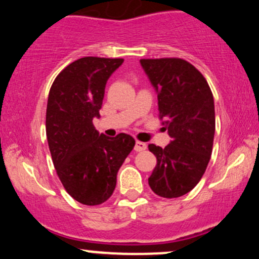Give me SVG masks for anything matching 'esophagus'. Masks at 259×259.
<instances>
[{
    "mask_svg": "<svg viewBox=\"0 0 259 259\" xmlns=\"http://www.w3.org/2000/svg\"><path fill=\"white\" fill-rule=\"evenodd\" d=\"M145 149H147V144H145V143L139 142V141L136 142V145H135L136 151H144Z\"/></svg>",
    "mask_w": 259,
    "mask_h": 259,
    "instance_id": "34e87169",
    "label": "esophagus"
}]
</instances>
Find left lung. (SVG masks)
Returning <instances> with one entry per match:
<instances>
[{"instance_id": "obj_1", "label": "left lung", "mask_w": 259, "mask_h": 259, "mask_svg": "<svg viewBox=\"0 0 259 259\" xmlns=\"http://www.w3.org/2000/svg\"><path fill=\"white\" fill-rule=\"evenodd\" d=\"M157 92L159 118L172 138L165 148L149 144L157 159L149 185L166 199L183 196L202 178L215 130L213 94L195 66L181 58L141 59Z\"/></svg>"}]
</instances>
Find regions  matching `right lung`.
I'll use <instances>...</instances> for the list:
<instances>
[{
    "label": "right lung",
    "instance_id": "obj_1",
    "mask_svg": "<svg viewBox=\"0 0 259 259\" xmlns=\"http://www.w3.org/2000/svg\"><path fill=\"white\" fill-rule=\"evenodd\" d=\"M122 58L84 57L64 68L52 83L46 135L54 168L68 194L82 205L105 202L116 187L117 171L135 147L133 137L100 135L105 84Z\"/></svg>",
    "mask_w": 259,
    "mask_h": 259
}]
</instances>
